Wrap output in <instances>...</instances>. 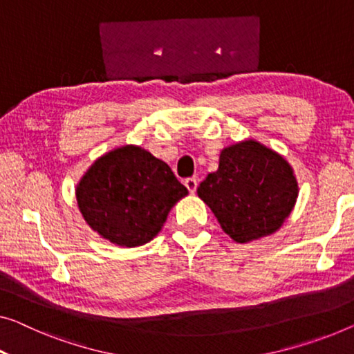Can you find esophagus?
I'll use <instances>...</instances> for the list:
<instances>
[{
    "label": "esophagus",
    "mask_w": 354,
    "mask_h": 354,
    "mask_svg": "<svg viewBox=\"0 0 354 354\" xmlns=\"http://www.w3.org/2000/svg\"><path fill=\"white\" fill-rule=\"evenodd\" d=\"M184 184H186V187L189 189V192H191V194L197 191V186H198L197 178H187L186 181H184Z\"/></svg>",
    "instance_id": "obj_1"
}]
</instances>
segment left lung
<instances>
[{
    "instance_id": "1",
    "label": "left lung",
    "mask_w": 354,
    "mask_h": 354,
    "mask_svg": "<svg viewBox=\"0 0 354 354\" xmlns=\"http://www.w3.org/2000/svg\"><path fill=\"white\" fill-rule=\"evenodd\" d=\"M225 234L250 243L281 227L297 202L299 186L283 156L256 140L224 147L219 167L197 187Z\"/></svg>"
}]
</instances>
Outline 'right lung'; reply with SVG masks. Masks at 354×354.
Instances as JSON below:
<instances>
[{"label":"right lung","instance_id":"1","mask_svg":"<svg viewBox=\"0 0 354 354\" xmlns=\"http://www.w3.org/2000/svg\"><path fill=\"white\" fill-rule=\"evenodd\" d=\"M187 194L165 162L135 145L98 157L76 186L88 227L122 248L149 243Z\"/></svg>","mask_w":354,"mask_h":354}]
</instances>
